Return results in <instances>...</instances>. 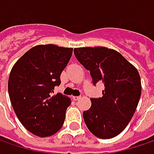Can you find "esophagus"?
I'll return each instance as SVG.
<instances>
[{"mask_svg":"<svg viewBox=\"0 0 154 154\" xmlns=\"http://www.w3.org/2000/svg\"><path fill=\"white\" fill-rule=\"evenodd\" d=\"M79 98H80V96H73V97H72V99H73V100H75V101L78 100Z\"/></svg>","mask_w":154,"mask_h":154,"instance_id":"34e87169","label":"esophagus"}]
</instances>
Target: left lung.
<instances>
[{
    "label": "left lung",
    "instance_id": "obj_1",
    "mask_svg": "<svg viewBox=\"0 0 154 154\" xmlns=\"http://www.w3.org/2000/svg\"><path fill=\"white\" fill-rule=\"evenodd\" d=\"M78 62L91 72L96 85L102 81V97L91 98V106L83 113L87 128L100 139L116 137L131 121L141 95L137 69L120 53L105 47L74 49Z\"/></svg>",
    "mask_w": 154,
    "mask_h": 154
}]
</instances>
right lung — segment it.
I'll return each mask as SVG.
<instances>
[{"instance_id":"add662e5","label":"right lung","mask_w":154,"mask_h":154,"mask_svg":"<svg viewBox=\"0 0 154 154\" xmlns=\"http://www.w3.org/2000/svg\"><path fill=\"white\" fill-rule=\"evenodd\" d=\"M72 48L54 44L37 45L27 51L13 66L8 78V94L20 122L33 134L47 137L63 126L70 98L54 95L60 75L67 66Z\"/></svg>"}]
</instances>
